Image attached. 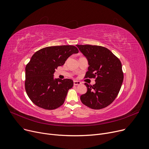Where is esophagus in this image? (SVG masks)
Returning a JSON list of instances; mask_svg holds the SVG:
<instances>
[{
  "mask_svg": "<svg viewBox=\"0 0 149 149\" xmlns=\"http://www.w3.org/2000/svg\"><path fill=\"white\" fill-rule=\"evenodd\" d=\"M81 84V82L79 81H76V80H74V85L77 86V85H79Z\"/></svg>",
  "mask_w": 149,
  "mask_h": 149,
  "instance_id": "obj_1",
  "label": "esophagus"
}]
</instances>
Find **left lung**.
Wrapping results in <instances>:
<instances>
[{
  "label": "left lung",
  "mask_w": 149,
  "mask_h": 149,
  "mask_svg": "<svg viewBox=\"0 0 149 149\" xmlns=\"http://www.w3.org/2000/svg\"><path fill=\"white\" fill-rule=\"evenodd\" d=\"M88 61L85 78L95 79L94 85L85 83L87 92L80 96L84 105L94 109L104 108L118 95L124 80L122 64L106 47L92 45H77Z\"/></svg>",
  "instance_id": "8db88e82"
}]
</instances>
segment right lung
I'll use <instances>...</instances> for the list:
<instances>
[{"instance_id":"1","label":"right lung","mask_w":149,"mask_h":149,"mask_svg":"<svg viewBox=\"0 0 149 149\" xmlns=\"http://www.w3.org/2000/svg\"><path fill=\"white\" fill-rule=\"evenodd\" d=\"M78 52L75 46L64 45L44 47L33 55L25 67V88L34 104L49 110L63 104L74 82L68 79H54V74L71 55Z\"/></svg>"}]
</instances>
